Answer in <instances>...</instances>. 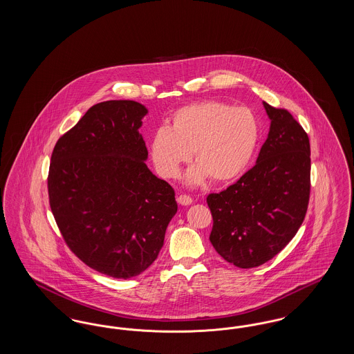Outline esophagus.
<instances>
[{"instance_id": "obj_1", "label": "esophagus", "mask_w": 354, "mask_h": 354, "mask_svg": "<svg viewBox=\"0 0 354 354\" xmlns=\"http://www.w3.org/2000/svg\"><path fill=\"white\" fill-rule=\"evenodd\" d=\"M178 203L179 204H182V205H189L191 203H192V198L191 196H188V195H179L178 196Z\"/></svg>"}]
</instances>
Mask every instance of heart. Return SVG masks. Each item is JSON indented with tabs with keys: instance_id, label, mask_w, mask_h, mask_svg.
Segmentation results:
<instances>
[{
	"instance_id": "obj_1",
	"label": "heart",
	"mask_w": 354,
	"mask_h": 354,
	"mask_svg": "<svg viewBox=\"0 0 354 354\" xmlns=\"http://www.w3.org/2000/svg\"><path fill=\"white\" fill-rule=\"evenodd\" d=\"M259 140L260 122L251 109L219 101L196 102L174 113L171 129L155 131L150 155L160 176L175 179L194 151L196 165L187 174L189 185H202L208 176L227 183L250 166Z\"/></svg>"
}]
</instances>
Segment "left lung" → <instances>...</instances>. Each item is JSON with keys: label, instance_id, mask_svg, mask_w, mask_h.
<instances>
[{"label": "left lung", "instance_id": "8db88e82", "mask_svg": "<svg viewBox=\"0 0 354 354\" xmlns=\"http://www.w3.org/2000/svg\"><path fill=\"white\" fill-rule=\"evenodd\" d=\"M270 133L256 165L235 185L209 194V241L239 268H253L280 252L303 224L310 192V145L286 109L263 102Z\"/></svg>", "mask_w": 354, "mask_h": 354}]
</instances>
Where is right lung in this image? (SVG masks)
Segmentation results:
<instances>
[{
	"label": "right lung",
	"instance_id": "obj_1",
	"mask_svg": "<svg viewBox=\"0 0 354 354\" xmlns=\"http://www.w3.org/2000/svg\"><path fill=\"white\" fill-rule=\"evenodd\" d=\"M147 113L135 101L97 103L51 153L49 202L61 234L86 266L115 279L151 266L178 211L174 188L146 165L139 129Z\"/></svg>",
	"mask_w": 354,
	"mask_h": 354
}]
</instances>
